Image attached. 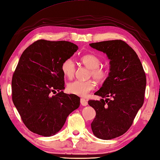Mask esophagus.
I'll list each match as a JSON object with an SVG mask.
<instances>
[{
  "instance_id": "34e87169",
  "label": "esophagus",
  "mask_w": 160,
  "mask_h": 160,
  "mask_svg": "<svg viewBox=\"0 0 160 160\" xmlns=\"http://www.w3.org/2000/svg\"><path fill=\"white\" fill-rule=\"evenodd\" d=\"M80 102H81V104H82L83 106H86V105H88L87 100H86L84 99V98H81Z\"/></svg>"
}]
</instances>
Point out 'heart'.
Returning <instances> with one entry per match:
<instances>
[{
  "instance_id": "heart-1",
  "label": "heart",
  "mask_w": 160,
  "mask_h": 160,
  "mask_svg": "<svg viewBox=\"0 0 160 160\" xmlns=\"http://www.w3.org/2000/svg\"><path fill=\"white\" fill-rule=\"evenodd\" d=\"M81 61L87 67L90 69L88 77H93L97 82H102L108 77L109 71L108 69L100 67V58L93 54H86L81 58ZM62 72L67 78H72L76 73V64L72 58H67L61 65ZM96 83L93 80L89 79L86 81L76 80L67 85V91L69 93L78 96H86L89 92L94 90Z\"/></svg>"
}]
</instances>
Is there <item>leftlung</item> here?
I'll return each instance as SVG.
<instances>
[{
    "label": "left lung",
    "mask_w": 160,
    "mask_h": 160,
    "mask_svg": "<svg viewBox=\"0 0 160 160\" xmlns=\"http://www.w3.org/2000/svg\"><path fill=\"white\" fill-rule=\"evenodd\" d=\"M90 46L106 53L110 60L108 77L95 95L112 98L88 100L96 113L91 128L98 138L112 139L129 129L143 104L146 76L136 52L124 41H105Z\"/></svg>",
    "instance_id": "obj_1"
}]
</instances>
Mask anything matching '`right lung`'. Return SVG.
I'll return each mask as SVG.
<instances>
[{
  "label": "right lung",
  "instance_id": "add662e5",
  "mask_svg": "<svg viewBox=\"0 0 160 160\" xmlns=\"http://www.w3.org/2000/svg\"><path fill=\"white\" fill-rule=\"evenodd\" d=\"M69 41L38 40L22 52L12 78V98L28 129L43 136L58 133L80 98L63 93L62 62L78 50ZM58 93L52 96L56 91Z\"/></svg>",
  "mask_w": 160,
  "mask_h": 160
}]
</instances>
